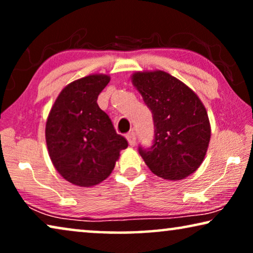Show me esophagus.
Masks as SVG:
<instances>
[{
  "mask_svg": "<svg viewBox=\"0 0 253 253\" xmlns=\"http://www.w3.org/2000/svg\"><path fill=\"white\" fill-rule=\"evenodd\" d=\"M126 139H127V143H129L130 146H134L136 145V133L134 132H129L126 134Z\"/></svg>",
  "mask_w": 253,
  "mask_h": 253,
  "instance_id": "34e87169",
  "label": "esophagus"
}]
</instances>
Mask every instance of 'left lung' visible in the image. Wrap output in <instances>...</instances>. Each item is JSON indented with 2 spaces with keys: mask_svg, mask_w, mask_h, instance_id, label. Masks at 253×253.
Here are the masks:
<instances>
[{
  "mask_svg": "<svg viewBox=\"0 0 253 253\" xmlns=\"http://www.w3.org/2000/svg\"><path fill=\"white\" fill-rule=\"evenodd\" d=\"M131 82L151 109L155 126L153 146L139 147L150 170L178 181L203 164L211 139L206 108L189 86L168 72L136 71Z\"/></svg>",
  "mask_w": 253,
  "mask_h": 253,
  "instance_id": "1",
  "label": "left lung"
}]
</instances>
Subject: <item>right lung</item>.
<instances>
[{"instance_id": "obj_1", "label": "right lung", "mask_w": 253, "mask_h": 253, "mask_svg": "<svg viewBox=\"0 0 253 253\" xmlns=\"http://www.w3.org/2000/svg\"><path fill=\"white\" fill-rule=\"evenodd\" d=\"M108 75H88L62 89L46 123L48 154L62 177L78 186L99 184L112 174L127 141L98 106Z\"/></svg>"}]
</instances>
